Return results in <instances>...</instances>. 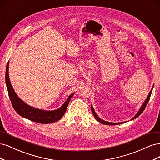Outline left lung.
Wrapping results in <instances>:
<instances>
[{
	"label": "left lung",
	"instance_id": "obj_1",
	"mask_svg": "<svg viewBox=\"0 0 160 160\" xmlns=\"http://www.w3.org/2000/svg\"><path fill=\"white\" fill-rule=\"evenodd\" d=\"M153 88H152V89L150 90V91H149V94H148V97H147L146 99L145 100V101L143 102V103L142 104V107L140 108L139 110L138 111V113H136V115H135L133 118H132V120H133V119H135V118H137L139 115H141V113L143 112V110L145 109V108H146V105H147V104H148V101H149V99H150V97H151L152 92V90H153ZM91 111H92V113H93V116L95 117V118L96 119V120L98 121V122H100L101 123H102V124L109 125H114L122 124V123H125V122H119V123H112V122H106V121H105V120H103V119H101L100 118H99V116H98V115H97V113H95V110H94V109H93V106L91 105Z\"/></svg>",
	"mask_w": 160,
	"mask_h": 160
}]
</instances>
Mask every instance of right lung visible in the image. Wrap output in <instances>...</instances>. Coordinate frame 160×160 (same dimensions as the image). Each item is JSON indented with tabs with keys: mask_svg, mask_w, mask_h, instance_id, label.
I'll list each match as a JSON object with an SVG mask.
<instances>
[{
	"mask_svg": "<svg viewBox=\"0 0 160 160\" xmlns=\"http://www.w3.org/2000/svg\"><path fill=\"white\" fill-rule=\"evenodd\" d=\"M8 65L9 61L8 62L6 67V85L9 98L11 99L12 107L18 114L22 116V118L32 121L34 122L43 124L55 122L59 120L64 115L69 101L72 98V95H73V93L69 96V98H67L65 102L57 109L47 111L33 108L32 106H30L29 105L24 102L22 99L19 98V97L14 91L12 86L11 85L10 79H9Z\"/></svg>",
	"mask_w": 160,
	"mask_h": 160,
	"instance_id": "right-lung-1",
	"label": "right lung"
}]
</instances>
